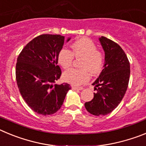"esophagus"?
<instances>
[{
    "label": "esophagus",
    "instance_id": "esophagus-1",
    "mask_svg": "<svg viewBox=\"0 0 146 146\" xmlns=\"http://www.w3.org/2000/svg\"><path fill=\"white\" fill-rule=\"evenodd\" d=\"M72 89H73V90H78V91H81V90H82V89H83V88H82V87H74V86H73V87H72Z\"/></svg>",
    "mask_w": 146,
    "mask_h": 146
}]
</instances>
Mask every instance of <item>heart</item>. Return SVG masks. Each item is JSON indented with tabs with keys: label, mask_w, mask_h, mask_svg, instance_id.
<instances>
[{
	"label": "heart",
	"mask_w": 146,
	"mask_h": 146,
	"mask_svg": "<svg viewBox=\"0 0 146 146\" xmlns=\"http://www.w3.org/2000/svg\"><path fill=\"white\" fill-rule=\"evenodd\" d=\"M72 50L62 49L58 55V61L64 69L72 66L74 57L82 58L80 62L81 69H72L64 74L66 82L73 86L84 84L90 79V74H96L101 72L104 63V55L97 50L93 41L86 37H82L74 41L71 46Z\"/></svg>",
	"instance_id": "b5f03b06"
}]
</instances>
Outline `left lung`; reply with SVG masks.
Wrapping results in <instances>:
<instances>
[{
	"label": "left lung",
	"mask_w": 146,
	"mask_h": 146,
	"mask_svg": "<svg viewBox=\"0 0 146 146\" xmlns=\"http://www.w3.org/2000/svg\"><path fill=\"white\" fill-rule=\"evenodd\" d=\"M99 42L104 51V65L95 86L94 98L85 103L87 111L94 115H105L118 107L127 90L130 64L124 51L117 43L102 36Z\"/></svg>",
	"instance_id": "1"
}]
</instances>
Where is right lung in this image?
Here are the masks:
<instances>
[{
  "label": "right lung",
  "instance_id": "right-lung-1",
  "mask_svg": "<svg viewBox=\"0 0 146 146\" xmlns=\"http://www.w3.org/2000/svg\"><path fill=\"white\" fill-rule=\"evenodd\" d=\"M64 42L60 35H40L27 44L17 58L18 88L28 107L38 114L56 113L71 89L68 83L55 84L61 75L58 55Z\"/></svg>",
  "mask_w": 146,
  "mask_h": 146
}]
</instances>
